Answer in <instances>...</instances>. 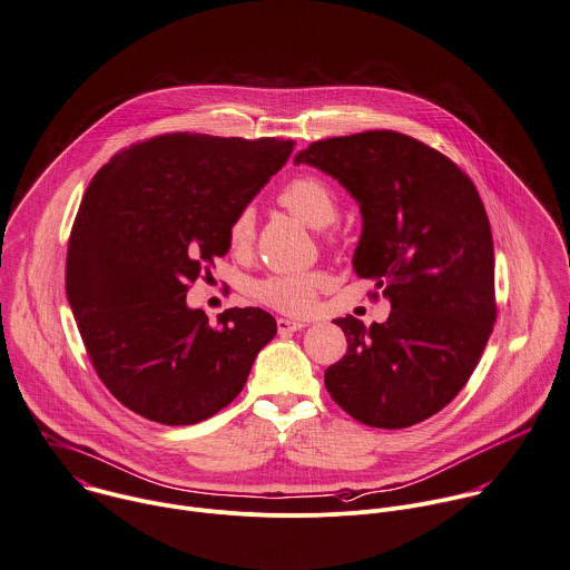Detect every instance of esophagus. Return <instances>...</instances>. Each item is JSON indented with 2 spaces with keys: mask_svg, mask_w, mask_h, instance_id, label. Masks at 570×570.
Masks as SVG:
<instances>
[{
  "mask_svg": "<svg viewBox=\"0 0 570 570\" xmlns=\"http://www.w3.org/2000/svg\"><path fill=\"white\" fill-rule=\"evenodd\" d=\"M276 325H278V334H292V332H298L305 327V323L294 321V318H278Z\"/></svg>",
  "mask_w": 570,
  "mask_h": 570,
  "instance_id": "esophagus-1",
  "label": "esophagus"
}]
</instances>
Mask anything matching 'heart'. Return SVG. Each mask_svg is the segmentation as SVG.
<instances>
[{
    "mask_svg": "<svg viewBox=\"0 0 570 570\" xmlns=\"http://www.w3.org/2000/svg\"><path fill=\"white\" fill-rule=\"evenodd\" d=\"M278 203L298 220L314 229L330 227L338 216V196L336 191L318 176H296L289 180L281 194ZM256 223L249 207L240 209L229 227L227 243L236 254H247L254 245ZM327 285L323 272H292V274H272L256 285V296L265 305L285 312V314H307L316 303V294Z\"/></svg>",
    "mask_w": 570,
    "mask_h": 570,
    "instance_id": "1",
    "label": "heart"
}]
</instances>
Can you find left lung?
<instances>
[{"label": "left lung", "mask_w": 570, "mask_h": 570, "mask_svg": "<svg viewBox=\"0 0 570 570\" xmlns=\"http://www.w3.org/2000/svg\"><path fill=\"white\" fill-rule=\"evenodd\" d=\"M296 165L338 180L358 203L354 272L390 301L385 323H334L347 354L325 370L330 396L356 421L399 430L443 410L465 385L494 323V249L472 180L396 131L312 142Z\"/></svg>", "instance_id": "obj_1"}]
</instances>
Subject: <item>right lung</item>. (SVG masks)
I'll return each instance as SVG.
<instances>
[{"instance_id": "obj_1", "label": "right lung", "mask_w": 570, "mask_h": 570, "mask_svg": "<svg viewBox=\"0 0 570 570\" xmlns=\"http://www.w3.org/2000/svg\"><path fill=\"white\" fill-rule=\"evenodd\" d=\"M292 151V140L171 134L116 154L91 180L67 298L98 376L136 414L165 425L214 416L276 336L261 307L225 309L212 327L187 292L229 252L232 218Z\"/></svg>"}]
</instances>
